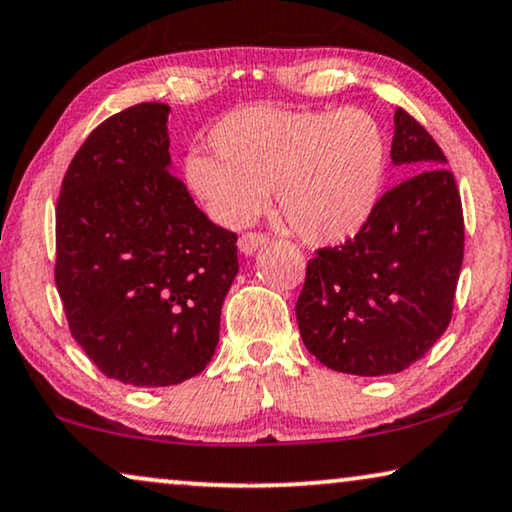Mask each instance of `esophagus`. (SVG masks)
Segmentation results:
<instances>
[{
  "instance_id": "esophagus-1",
  "label": "esophagus",
  "mask_w": 512,
  "mask_h": 512,
  "mask_svg": "<svg viewBox=\"0 0 512 512\" xmlns=\"http://www.w3.org/2000/svg\"><path fill=\"white\" fill-rule=\"evenodd\" d=\"M265 242H268V235L251 231V233H242V235H240L238 247H240L242 254H254V251H256L258 247H263Z\"/></svg>"
}]
</instances>
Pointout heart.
Masks as SVG:
<instances>
[{
  "instance_id": "obj_1",
  "label": "heart",
  "mask_w": 512,
  "mask_h": 512,
  "mask_svg": "<svg viewBox=\"0 0 512 512\" xmlns=\"http://www.w3.org/2000/svg\"><path fill=\"white\" fill-rule=\"evenodd\" d=\"M214 152L191 150L184 180L221 224H247L268 203L307 244H342L379 207L388 136L362 108L249 106L210 131Z\"/></svg>"
}]
</instances>
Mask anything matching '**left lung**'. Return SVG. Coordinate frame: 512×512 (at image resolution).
<instances>
[{
	"label": "left lung",
	"mask_w": 512,
	"mask_h": 512,
	"mask_svg": "<svg viewBox=\"0 0 512 512\" xmlns=\"http://www.w3.org/2000/svg\"><path fill=\"white\" fill-rule=\"evenodd\" d=\"M390 157L418 173L385 191L355 238L316 251L295 305L307 351L335 372H402L453 318L464 214L448 159L404 108Z\"/></svg>",
	"instance_id": "obj_1"
}]
</instances>
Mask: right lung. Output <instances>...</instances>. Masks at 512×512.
<instances>
[{
	"label": "right lung",
	"instance_id": "right-lung-1",
	"mask_svg": "<svg viewBox=\"0 0 512 512\" xmlns=\"http://www.w3.org/2000/svg\"><path fill=\"white\" fill-rule=\"evenodd\" d=\"M168 106L136 103L96 127L55 212V284L101 374L136 388L201 374L238 274V235L212 224L170 173Z\"/></svg>",
	"mask_w": 512,
	"mask_h": 512
}]
</instances>
